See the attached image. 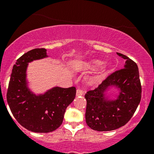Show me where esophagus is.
Listing matches in <instances>:
<instances>
[{
  "label": "esophagus",
  "instance_id": "1",
  "mask_svg": "<svg viewBox=\"0 0 154 154\" xmlns=\"http://www.w3.org/2000/svg\"><path fill=\"white\" fill-rule=\"evenodd\" d=\"M83 95V91L82 89H80V88H78V89L77 90V92H76V95L77 96H80V95Z\"/></svg>",
  "mask_w": 154,
  "mask_h": 154
}]
</instances>
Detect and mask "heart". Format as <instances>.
I'll return each mask as SVG.
<instances>
[{
	"mask_svg": "<svg viewBox=\"0 0 154 154\" xmlns=\"http://www.w3.org/2000/svg\"><path fill=\"white\" fill-rule=\"evenodd\" d=\"M100 64V61H93V62H92V65H93V66H98V65ZM104 70L106 69V66H104L103 68Z\"/></svg>",
	"mask_w": 154,
	"mask_h": 154,
	"instance_id": "b5f03b06",
	"label": "heart"
}]
</instances>
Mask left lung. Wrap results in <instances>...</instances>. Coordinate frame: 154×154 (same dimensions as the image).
I'll list each match as a JSON object with an SVG mask.
<instances>
[{
    "label": "left lung",
    "instance_id": "left-lung-1",
    "mask_svg": "<svg viewBox=\"0 0 154 154\" xmlns=\"http://www.w3.org/2000/svg\"><path fill=\"white\" fill-rule=\"evenodd\" d=\"M117 55L126 60L124 68L109 75L95 89L85 95L87 100L85 120L88 126L97 131H111L130 121L141 99V88L137 65L128 56ZM111 85L120 89L117 100H106L103 93Z\"/></svg>",
    "mask_w": 154,
    "mask_h": 154
}]
</instances>
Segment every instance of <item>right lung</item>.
Returning a JSON list of instances; mask_svg holds the SVG:
<instances>
[{
	"instance_id": "obj_1",
	"label": "right lung",
	"mask_w": 154,
	"mask_h": 154,
	"mask_svg": "<svg viewBox=\"0 0 154 154\" xmlns=\"http://www.w3.org/2000/svg\"><path fill=\"white\" fill-rule=\"evenodd\" d=\"M45 48H35L22 55L13 66L6 99L12 114L26 130L51 132L63 122L66 109L75 99L76 88L55 87L45 94L36 95L26 87L28 63L46 57Z\"/></svg>"
}]
</instances>
